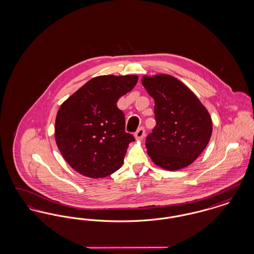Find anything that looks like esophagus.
<instances>
[{
    "label": "esophagus",
    "mask_w": 254,
    "mask_h": 254,
    "mask_svg": "<svg viewBox=\"0 0 254 254\" xmlns=\"http://www.w3.org/2000/svg\"><path fill=\"white\" fill-rule=\"evenodd\" d=\"M145 128L144 127H140L135 134H134V136H135V139L136 140H142L144 137H145Z\"/></svg>",
    "instance_id": "obj_1"
}]
</instances>
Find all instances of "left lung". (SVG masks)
Listing matches in <instances>:
<instances>
[{
  "mask_svg": "<svg viewBox=\"0 0 254 254\" xmlns=\"http://www.w3.org/2000/svg\"><path fill=\"white\" fill-rule=\"evenodd\" d=\"M147 93L154 99L156 126L146 137L147 154L162 169H184L199 157L212 133L205 106L181 81L168 74L144 76Z\"/></svg>",
  "mask_w": 254,
  "mask_h": 254,
  "instance_id": "8db88e82",
  "label": "left lung"
}]
</instances>
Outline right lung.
I'll return each mask as SVG.
<instances>
[{
	"mask_svg": "<svg viewBox=\"0 0 254 254\" xmlns=\"http://www.w3.org/2000/svg\"><path fill=\"white\" fill-rule=\"evenodd\" d=\"M136 75L92 78L57 112L55 140L61 154L80 174L98 179L120 169L133 135L126 132L120 97L136 85Z\"/></svg>",
	"mask_w": 254,
	"mask_h": 254,
	"instance_id": "add662e5",
	"label": "right lung"
}]
</instances>
